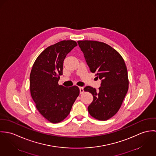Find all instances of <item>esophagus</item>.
Segmentation results:
<instances>
[{
  "mask_svg": "<svg viewBox=\"0 0 156 156\" xmlns=\"http://www.w3.org/2000/svg\"><path fill=\"white\" fill-rule=\"evenodd\" d=\"M80 93L83 94L84 93V87H80Z\"/></svg>",
  "mask_w": 156,
  "mask_h": 156,
  "instance_id": "obj_1",
  "label": "esophagus"
}]
</instances>
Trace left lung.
Listing matches in <instances>:
<instances>
[{"label": "left lung", "mask_w": 156, "mask_h": 156, "mask_svg": "<svg viewBox=\"0 0 156 156\" xmlns=\"http://www.w3.org/2000/svg\"><path fill=\"white\" fill-rule=\"evenodd\" d=\"M87 63L92 73L101 80L97 90L86 86L93 101L88 107L90 115L105 121L119 111L129 88L127 69L120 53L109 45L95 41H78Z\"/></svg>", "instance_id": "1"}]
</instances>
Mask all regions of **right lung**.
<instances>
[{
	"mask_svg": "<svg viewBox=\"0 0 156 156\" xmlns=\"http://www.w3.org/2000/svg\"><path fill=\"white\" fill-rule=\"evenodd\" d=\"M77 44L62 41L50 45L36 59L30 75V90L35 106L48 121L58 123L69 114L80 94L76 86L65 87L58 84L63 75V63L66 55Z\"/></svg>",
	"mask_w": 156,
	"mask_h": 156,
	"instance_id": "1",
	"label": "right lung"
}]
</instances>
